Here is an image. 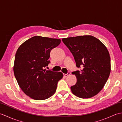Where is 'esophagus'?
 Listing matches in <instances>:
<instances>
[{"mask_svg": "<svg viewBox=\"0 0 122 122\" xmlns=\"http://www.w3.org/2000/svg\"><path fill=\"white\" fill-rule=\"evenodd\" d=\"M70 74H71V72H68V73H67V74H63V76H64L67 77L68 76H69V75H70Z\"/></svg>", "mask_w": 122, "mask_h": 122, "instance_id": "esophagus-1", "label": "esophagus"}]
</instances>
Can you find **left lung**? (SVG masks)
Returning a JSON list of instances; mask_svg holds the SVG:
<instances>
[{
	"mask_svg": "<svg viewBox=\"0 0 122 122\" xmlns=\"http://www.w3.org/2000/svg\"><path fill=\"white\" fill-rule=\"evenodd\" d=\"M63 42L73 54L76 66L81 71L72 72L77 79L71 87L73 94L91 98L99 93L107 82L111 72V59L107 47L92 36L63 38Z\"/></svg>",
	"mask_w": 122,
	"mask_h": 122,
	"instance_id": "left-lung-1",
	"label": "left lung"
}]
</instances>
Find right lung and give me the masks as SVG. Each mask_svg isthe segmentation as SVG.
<instances>
[{
    "label": "right lung",
    "instance_id": "obj_1",
    "mask_svg": "<svg viewBox=\"0 0 122 122\" xmlns=\"http://www.w3.org/2000/svg\"><path fill=\"white\" fill-rule=\"evenodd\" d=\"M60 43L59 39L37 36L25 41L18 49L14 74L22 91L31 98L43 100L55 93L63 73L44 68L50 63V51Z\"/></svg>",
    "mask_w": 122,
    "mask_h": 122
}]
</instances>
